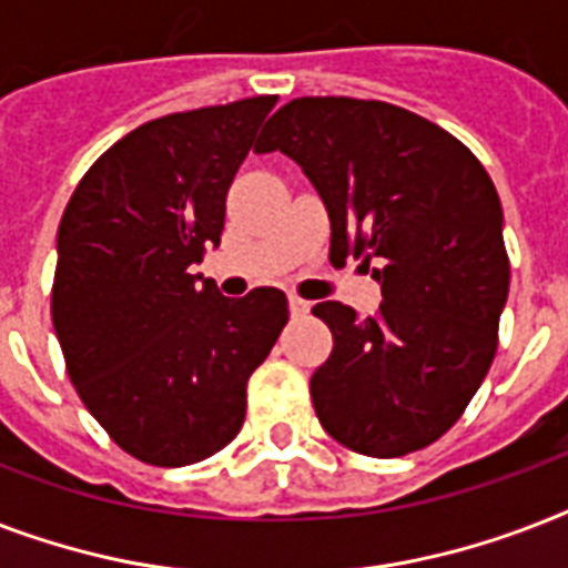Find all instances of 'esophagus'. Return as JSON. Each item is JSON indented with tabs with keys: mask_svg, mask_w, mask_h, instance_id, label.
I'll use <instances>...</instances> for the list:
<instances>
[{
	"mask_svg": "<svg viewBox=\"0 0 568 568\" xmlns=\"http://www.w3.org/2000/svg\"><path fill=\"white\" fill-rule=\"evenodd\" d=\"M288 310H292L294 318H303V315L310 312V301H303V297L292 294V297H288Z\"/></svg>",
	"mask_w": 568,
	"mask_h": 568,
	"instance_id": "obj_1",
	"label": "esophagus"
}]
</instances>
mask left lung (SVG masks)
<instances>
[{"instance_id": "1", "label": "left lung", "mask_w": 568, "mask_h": 568, "mask_svg": "<svg viewBox=\"0 0 568 568\" xmlns=\"http://www.w3.org/2000/svg\"><path fill=\"white\" fill-rule=\"evenodd\" d=\"M285 153L329 214V262L359 258L383 288L368 318L312 306L333 354L312 374L321 427L365 457L427 448L466 413L498 351L510 288L501 200L463 141L392 102H285L253 153Z\"/></svg>"}]
</instances>
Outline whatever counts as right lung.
I'll return each mask as SVG.
<instances>
[{"mask_svg": "<svg viewBox=\"0 0 568 568\" xmlns=\"http://www.w3.org/2000/svg\"><path fill=\"white\" fill-rule=\"evenodd\" d=\"M276 97L176 111L123 135L75 185L61 226L52 324L88 413L150 466L226 448L247 379L288 321L280 288L232 301L194 262L217 244L230 191Z\"/></svg>", "mask_w": 568, "mask_h": 568, "instance_id": "obj_1", "label": "right lung"}]
</instances>
